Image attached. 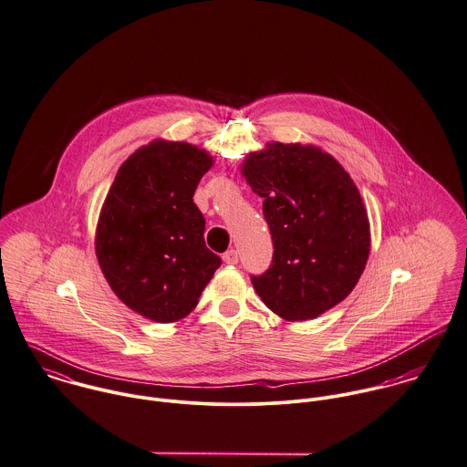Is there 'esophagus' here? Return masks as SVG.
Here are the masks:
<instances>
[{"label": "esophagus", "instance_id": "obj_1", "mask_svg": "<svg viewBox=\"0 0 467 467\" xmlns=\"http://www.w3.org/2000/svg\"><path fill=\"white\" fill-rule=\"evenodd\" d=\"M222 258H223V261H225L227 265H236V263H238V251L231 249V251H227Z\"/></svg>", "mask_w": 467, "mask_h": 467}]
</instances>
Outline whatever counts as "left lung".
<instances>
[{
    "label": "left lung",
    "instance_id": "left-lung-1",
    "mask_svg": "<svg viewBox=\"0 0 467 467\" xmlns=\"http://www.w3.org/2000/svg\"><path fill=\"white\" fill-rule=\"evenodd\" d=\"M242 175L263 197L274 258L253 277L268 310L310 320L342 303L370 253V223L344 166L313 145L272 141L247 154Z\"/></svg>",
    "mask_w": 467,
    "mask_h": 467
}]
</instances>
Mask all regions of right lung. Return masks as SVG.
I'll use <instances>...</instances> for the list:
<instances>
[{
    "label": "right lung",
    "instance_id": "1",
    "mask_svg": "<svg viewBox=\"0 0 467 467\" xmlns=\"http://www.w3.org/2000/svg\"><path fill=\"white\" fill-rule=\"evenodd\" d=\"M208 150L154 140L119 166L100 209L95 251L116 297L156 322L199 305L220 258L204 242L193 193L213 166Z\"/></svg>",
    "mask_w": 467,
    "mask_h": 467
}]
</instances>
